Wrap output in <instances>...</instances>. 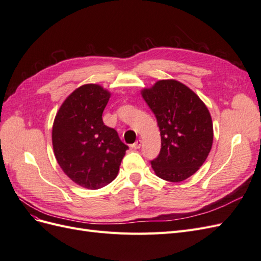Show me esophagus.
Listing matches in <instances>:
<instances>
[{"label": "esophagus", "instance_id": "34e87169", "mask_svg": "<svg viewBox=\"0 0 261 261\" xmlns=\"http://www.w3.org/2000/svg\"><path fill=\"white\" fill-rule=\"evenodd\" d=\"M140 147H141V139H137L135 143L132 145V148H134V149H139Z\"/></svg>", "mask_w": 261, "mask_h": 261}]
</instances>
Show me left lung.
<instances>
[{"mask_svg":"<svg viewBox=\"0 0 261 261\" xmlns=\"http://www.w3.org/2000/svg\"><path fill=\"white\" fill-rule=\"evenodd\" d=\"M156 117L161 150L150 161L156 176L181 181L206 161L213 141L211 115L206 105L187 86L174 80L159 81L141 91Z\"/></svg>","mask_w":261,"mask_h":261,"instance_id":"8db88e82","label":"left lung"}]
</instances>
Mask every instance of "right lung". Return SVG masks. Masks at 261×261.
Instances as JSON below:
<instances>
[{"label":"right lung","instance_id":"right-lung-1","mask_svg":"<svg viewBox=\"0 0 261 261\" xmlns=\"http://www.w3.org/2000/svg\"><path fill=\"white\" fill-rule=\"evenodd\" d=\"M110 96L99 85H84L69 94L54 118L57 161L74 183L88 189L111 183L128 149L117 132L102 121Z\"/></svg>","mask_w":261,"mask_h":261}]
</instances>
